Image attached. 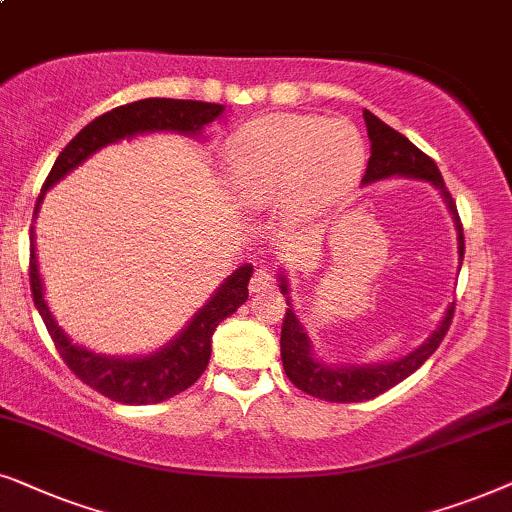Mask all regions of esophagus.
Instances as JSON below:
<instances>
[{"label":"esophagus","mask_w":512,"mask_h":512,"mask_svg":"<svg viewBox=\"0 0 512 512\" xmlns=\"http://www.w3.org/2000/svg\"><path fill=\"white\" fill-rule=\"evenodd\" d=\"M274 281H276V278L269 269H257L250 278V292H252V295H257V292L274 290Z\"/></svg>","instance_id":"obj_1"}]
</instances>
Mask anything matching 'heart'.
Returning <instances> with one entry per match:
<instances>
[{
  "label": "heart",
  "mask_w": 512,
  "mask_h": 512,
  "mask_svg": "<svg viewBox=\"0 0 512 512\" xmlns=\"http://www.w3.org/2000/svg\"><path fill=\"white\" fill-rule=\"evenodd\" d=\"M227 163L231 182L248 206H271L290 194L316 203L332 199L358 180L365 145L346 121L269 114L229 140Z\"/></svg>",
  "instance_id": "b5f03b06"
}]
</instances>
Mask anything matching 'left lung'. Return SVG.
Wrapping results in <instances>:
<instances>
[{
	"label": "left lung",
	"instance_id": "8db88e82",
	"mask_svg": "<svg viewBox=\"0 0 512 512\" xmlns=\"http://www.w3.org/2000/svg\"><path fill=\"white\" fill-rule=\"evenodd\" d=\"M365 126H367V138H370V161H367V170L363 175V185H372V182L386 180V177H412V180H424L438 189L445 199L449 213L454 215V227H456V241H459V269L463 262V227L456 213V203L452 194L447 192L445 180H442L438 166L431 156H426L419 147H414L403 133H398L395 128L386 126L379 117H374L370 109L363 112ZM281 281V292L288 302L283 318V330H281V358H283V370L288 374V379L295 384L299 391L313 395V398L327 400V403H363V400L377 398L379 393L388 391L395 384L410 377L412 372H417L428 358L433 356L442 339H445L449 325H452L454 316V302L447 306L445 316H442L440 325L435 327L433 335L426 339L419 349H414L407 356L398 360H388V363H342V365H327L323 360L313 356V346L309 335L304 332V325L299 323L290 304V283L281 271L278 274Z\"/></svg>",
	"mask_w": 512,
	"mask_h": 512
}]
</instances>
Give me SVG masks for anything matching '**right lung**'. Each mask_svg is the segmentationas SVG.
<instances>
[{
    "label": "right lung",
    "mask_w": 512,
    "mask_h": 512,
    "mask_svg": "<svg viewBox=\"0 0 512 512\" xmlns=\"http://www.w3.org/2000/svg\"><path fill=\"white\" fill-rule=\"evenodd\" d=\"M224 105L201 100H173V98H145L131 105L114 107L112 112L93 119L81 128L67 147L58 154L49 177H46L42 194H39L34 217L42 208L44 194L63 180L67 173L81 166L88 156L98 149L112 145L124 138H135L142 133H180L187 138L201 135L210 121L220 119ZM252 276V264H243L224 281L215 295L194 313L180 335L163 344L147 356H102L84 346L74 344L65 335L63 327L56 323L53 313L44 299V283L39 276L37 255H34V227H30V290L39 316L44 318L46 330L60 351L65 365L84 381L86 386L124 405H152L163 403L173 395L187 391L196 379L206 372L210 360V342L215 327L229 318L245 299H248V281Z\"/></svg>",
    "instance_id": "1"
}]
</instances>
